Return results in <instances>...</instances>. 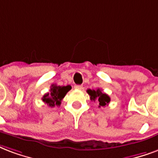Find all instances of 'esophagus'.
I'll use <instances>...</instances> for the list:
<instances>
[{
    "instance_id": "1",
    "label": "esophagus",
    "mask_w": 158,
    "mask_h": 158,
    "mask_svg": "<svg viewBox=\"0 0 158 158\" xmlns=\"http://www.w3.org/2000/svg\"><path fill=\"white\" fill-rule=\"evenodd\" d=\"M74 89H78V90L83 89V85H79V84H78V85H75V86H74Z\"/></svg>"
}]
</instances>
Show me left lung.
<instances>
[{
	"label": "left lung",
	"instance_id": "left-lung-1",
	"mask_svg": "<svg viewBox=\"0 0 158 158\" xmlns=\"http://www.w3.org/2000/svg\"><path fill=\"white\" fill-rule=\"evenodd\" d=\"M87 93L89 94L90 99L92 101H95L97 99L99 103V108L100 107H105L108 105L110 102V97L108 94H106L105 93H103L100 89H88Z\"/></svg>",
	"mask_w": 158,
	"mask_h": 158
}]
</instances>
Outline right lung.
Here are the masks:
<instances>
[{"label": "right lung", "instance_id": "1", "mask_svg": "<svg viewBox=\"0 0 158 158\" xmlns=\"http://www.w3.org/2000/svg\"><path fill=\"white\" fill-rule=\"evenodd\" d=\"M71 89L70 85L67 86H60L57 84H53L50 89V93H47L43 96L42 100L44 103L50 107L60 106L61 101L64 98L66 94Z\"/></svg>", "mask_w": 158, "mask_h": 158}]
</instances>
